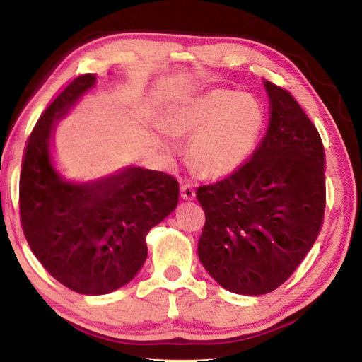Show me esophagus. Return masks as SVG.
I'll list each match as a JSON object with an SVG mask.
<instances>
[{
	"mask_svg": "<svg viewBox=\"0 0 362 362\" xmlns=\"http://www.w3.org/2000/svg\"><path fill=\"white\" fill-rule=\"evenodd\" d=\"M180 190H181V198H182V200L190 202V200H194V198H195V190L192 189L190 186H187V184H182V186L180 187Z\"/></svg>",
	"mask_w": 362,
	"mask_h": 362,
	"instance_id": "esophagus-1",
	"label": "esophagus"
}]
</instances>
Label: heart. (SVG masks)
Masks as SVG:
<instances>
[{
	"label": "heart",
	"mask_w": 362,
	"mask_h": 362,
	"mask_svg": "<svg viewBox=\"0 0 362 362\" xmlns=\"http://www.w3.org/2000/svg\"><path fill=\"white\" fill-rule=\"evenodd\" d=\"M265 119V109L255 95L209 88L176 106L167 131L173 139H192V165L204 178L218 180L252 159Z\"/></svg>",
	"instance_id": "1"
}]
</instances>
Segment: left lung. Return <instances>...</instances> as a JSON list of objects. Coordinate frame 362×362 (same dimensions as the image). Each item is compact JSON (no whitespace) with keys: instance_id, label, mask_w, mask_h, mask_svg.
<instances>
[{"instance_id":"8db88e82","label":"left lung","mask_w":362,"mask_h":362,"mask_svg":"<svg viewBox=\"0 0 362 362\" xmlns=\"http://www.w3.org/2000/svg\"><path fill=\"white\" fill-rule=\"evenodd\" d=\"M264 87L270 124L252 160L197 190L206 214L198 257L214 281L240 295L281 286L313 248L325 211L319 132L289 92Z\"/></svg>"}]
</instances>
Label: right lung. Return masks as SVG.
<instances>
[{
	"instance_id": "add662e5",
	"label": "right lung",
	"mask_w": 362,
	"mask_h": 362,
	"mask_svg": "<svg viewBox=\"0 0 362 362\" xmlns=\"http://www.w3.org/2000/svg\"><path fill=\"white\" fill-rule=\"evenodd\" d=\"M97 84L73 79L51 103L29 136L20 176V218L34 256L49 275L84 295L127 286L148 255L146 234L178 204V182L137 165L90 181H71L57 170L59 122Z\"/></svg>"
}]
</instances>
